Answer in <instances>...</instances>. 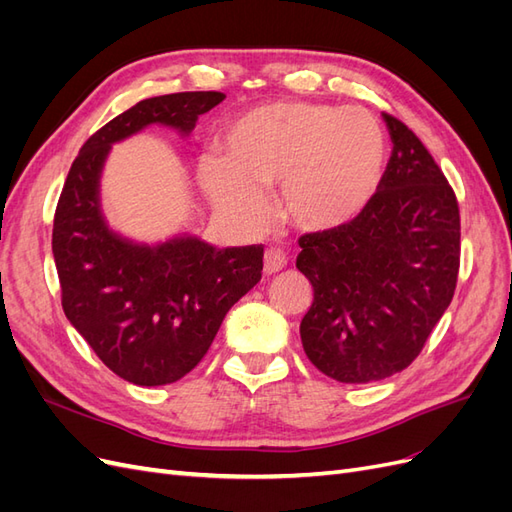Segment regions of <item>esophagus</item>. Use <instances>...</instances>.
<instances>
[{
    "label": "esophagus",
    "mask_w": 512,
    "mask_h": 512,
    "mask_svg": "<svg viewBox=\"0 0 512 512\" xmlns=\"http://www.w3.org/2000/svg\"><path fill=\"white\" fill-rule=\"evenodd\" d=\"M286 254L282 250H275V247H269L265 252V273L273 275V273H280L286 267Z\"/></svg>",
    "instance_id": "obj_1"
}]
</instances>
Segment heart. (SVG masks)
<instances>
[{"label":"heart","mask_w":512,"mask_h":512,"mask_svg":"<svg viewBox=\"0 0 512 512\" xmlns=\"http://www.w3.org/2000/svg\"><path fill=\"white\" fill-rule=\"evenodd\" d=\"M218 149L198 162L196 179L222 215L256 226L265 213L260 188L277 185L284 218L324 232L359 218L376 196L386 141L363 106L271 102L232 119Z\"/></svg>","instance_id":"heart-1"}]
</instances>
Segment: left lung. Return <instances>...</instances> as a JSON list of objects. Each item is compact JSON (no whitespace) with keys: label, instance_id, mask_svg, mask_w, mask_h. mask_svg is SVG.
Wrapping results in <instances>:
<instances>
[{"label":"left lung","instance_id":"8db88e82","mask_svg":"<svg viewBox=\"0 0 512 512\" xmlns=\"http://www.w3.org/2000/svg\"><path fill=\"white\" fill-rule=\"evenodd\" d=\"M393 151L367 209L307 232L297 269L314 288L301 320L307 359L346 384L384 380L421 354L459 273V205L418 136L382 115Z\"/></svg>","mask_w":512,"mask_h":512}]
</instances>
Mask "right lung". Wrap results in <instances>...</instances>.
<instances>
[{"label":"right lung","instance_id":"1","mask_svg":"<svg viewBox=\"0 0 512 512\" xmlns=\"http://www.w3.org/2000/svg\"><path fill=\"white\" fill-rule=\"evenodd\" d=\"M226 96L183 91L141 100L87 138L53 222L61 305L98 359L138 386L181 380L200 363L228 309L262 275V245L215 247L192 235L158 245L121 237L100 205L111 147L153 123L183 136Z\"/></svg>","mask_w":512,"mask_h":512}]
</instances>
